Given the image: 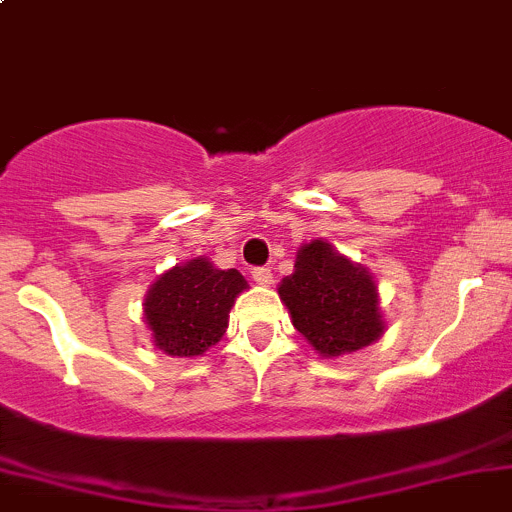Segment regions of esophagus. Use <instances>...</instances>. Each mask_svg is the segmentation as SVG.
Here are the masks:
<instances>
[{
  "label": "esophagus",
  "instance_id": "1",
  "mask_svg": "<svg viewBox=\"0 0 512 512\" xmlns=\"http://www.w3.org/2000/svg\"><path fill=\"white\" fill-rule=\"evenodd\" d=\"M252 280H255L257 285H262V287H270L272 285L270 267H255V270H252Z\"/></svg>",
  "mask_w": 512,
  "mask_h": 512
}]
</instances>
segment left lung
I'll return each mask as SVG.
<instances>
[{
    "instance_id": "left-lung-1",
    "label": "left lung",
    "mask_w": 512,
    "mask_h": 512,
    "mask_svg": "<svg viewBox=\"0 0 512 512\" xmlns=\"http://www.w3.org/2000/svg\"><path fill=\"white\" fill-rule=\"evenodd\" d=\"M277 292L292 314L294 329L322 356L352 354L384 332L371 275L324 240L297 252L294 272Z\"/></svg>"
}]
</instances>
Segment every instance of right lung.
<instances>
[{"label":"right lung","instance_id":"add662e5","mask_svg":"<svg viewBox=\"0 0 512 512\" xmlns=\"http://www.w3.org/2000/svg\"><path fill=\"white\" fill-rule=\"evenodd\" d=\"M247 289L237 270H215L205 257L158 277L146 297V324L153 342L170 356L208 352L227 329L235 297Z\"/></svg>","mask_w":512,"mask_h":512}]
</instances>
